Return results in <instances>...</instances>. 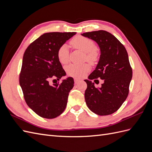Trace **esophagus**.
<instances>
[{"label":"esophagus","instance_id":"esophagus-1","mask_svg":"<svg viewBox=\"0 0 152 152\" xmlns=\"http://www.w3.org/2000/svg\"><path fill=\"white\" fill-rule=\"evenodd\" d=\"M74 81H75V84H77V83H79V82L80 81V80L78 79H74Z\"/></svg>","mask_w":152,"mask_h":152}]
</instances>
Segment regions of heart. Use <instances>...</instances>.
Segmentation results:
<instances>
[{"mask_svg": "<svg viewBox=\"0 0 152 152\" xmlns=\"http://www.w3.org/2000/svg\"><path fill=\"white\" fill-rule=\"evenodd\" d=\"M70 44L77 49L82 50L85 53V60L91 63H94L99 58V52L96 49V45L94 41L83 36H76L73 37ZM57 57L59 61L61 64H66L69 60V51L68 46L66 44L61 45L58 49ZM68 74L75 77H82L85 73L90 70V66L88 64L84 65H75L72 64L66 68Z\"/></svg>", "mask_w": 152, "mask_h": 152, "instance_id": "b5f03b06", "label": "heart"}]
</instances>
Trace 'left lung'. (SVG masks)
Returning a JSON list of instances; mask_svg holds the SVG:
<instances>
[{
    "label": "left lung",
    "mask_w": 152,
    "mask_h": 152,
    "mask_svg": "<svg viewBox=\"0 0 152 152\" xmlns=\"http://www.w3.org/2000/svg\"><path fill=\"white\" fill-rule=\"evenodd\" d=\"M94 40L100 48L99 60L95 70L84 80L87 106L98 115H108L119 109L126 99L132 77L127 52L115 37L104 30L82 34ZM104 80L101 88H96L91 80Z\"/></svg>",
    "instance_id": "8db88e82"
}]
</instances>
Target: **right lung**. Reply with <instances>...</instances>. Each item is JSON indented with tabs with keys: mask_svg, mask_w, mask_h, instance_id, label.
I'll list each match as a JSON object with an SVG mask.
<instances>
[{
	"mask_svg": "<svg viewBox=\"0 0 152 152\" xmlns=\"http://www.w3.org/2000/svg\"><path fill=\"white\" fill-rule=\"evenodd\" d=\"M75 34L76 32L44 34L28 45L23 54L20 84L27 105L41 117L56 118L66 107L69 93L74 86L73 78L68 77L61 84H50L49 81L55 78L59 80L66 75L57 51Z\"/></svg>",
	"mask_w": 152,
	"mask_h": 152,
	"instance_id": "right-lung-1",
	"label": "right lung"
}]
</instances>
